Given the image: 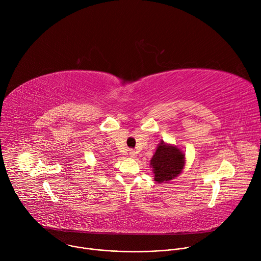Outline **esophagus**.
I'll list each match as a JSON object with an SVG mask.
<instances>
[{"instance_id": "1", "label": "esophagus", "mask_w": 261, "mask_h": 261, "mask_svg": "<svg viewBox=\"0 0 261 261\" xmlns=\"http://www.w3.org/2000/svg\"><path fill=\"white\" fill-rule=\"evenodd\" d=\"M129 155H130L131 158H135V157H136V152L133 151V150H130V151H129Z\"/></svg>"}]
</instances>
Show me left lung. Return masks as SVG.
Here are the masks:
<instances>
[{
  "label": "left lung",
  "instance_id": "obj_1",
  "mask_svg": "<svg viewBox=\"0 0 261 261\" xmlns=\"http://www.w3.org/2000/svg\"><path fill=\"white\" fill-rule=\"evenodd\" d=\"M186 158L184 152L176 145L166 143L163 140L158 144L150 166L153 168L156 182H168L179 175L185 167Z\"/></svg>",
  "mask_w": 261,
  "mask_h": 261
}]
</instances>
